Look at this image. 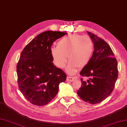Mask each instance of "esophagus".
<instances>
[{
	"mask_svg": "<svg viewBox=\"0 0 127 127\" xmlns=\"http://www.w3.org/2000/svg\"><path fill=\"white\" fill-rule=\"evenodd\" d=\"M76 79V77H71V76H68L66 77V81L69 82H72L75 79Z\"/></svg>",
	"mask_w": 127,
	"mask_h": 127,
	"instance_id": "1",
	"label": "esophagus"
}]
</instances>
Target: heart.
I'll return each instance as SVG.
<instances>
[{"label":"heart","instance_id":"b5f03b06","mask_svg":"<svg viewBox=\"0 0 127 127\" xmlns=\"http://www.w3.org/2000/svg\"><path fill=\"white\" fill-rule=\"evenodd\" d=\"M94 51V44L90 37L79 34H71L61 39L57 43V47L51 48V53L54 63L59 68L66 65L69 74H74L80 67H85L90 63Z\"/></svg>","mask_w":127,"mask_h":127}]
</instances>
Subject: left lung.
<instances>
[{"mask_svg": "<svg viewBox=\"0 0 127 127\" xmlns=\"http://www.w3.org/2000/svg\"><path fill=\"white\" fill-rule=\"evenodd\" d=\"M94 44L92 58L80 72L83 77L81 87L77 94L83 101L91 104H98L109 96L115 87L118 77L117 59L108 44L96 35L88 32Z\"/></svg>", "mask_w": 127, "mask_h": 127, "instance_id": "1", "label": "left lung"}]
</instances>
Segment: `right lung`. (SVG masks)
I'll return each mask as SVG.
<instances>
[{
  "instance_id": "obj_1",
  "label": "right lung",
  "mask_w": 127,
  "mask_h": 127,
  "mask_svg": "<svg viewBox=\"0 0 127 127\" xmlns=\"http://www.w3.org/2000/svg\"><path fill=\"white\" fill-rule=\"evenodd\" d=\"M46 31L37 35L24 48L17 65L18 87L25 98L33 105L43 106L55 98L59 85L66 75L53 63L51 53L53 42L66 34Z\"/></svg>"
}]
</instances>
